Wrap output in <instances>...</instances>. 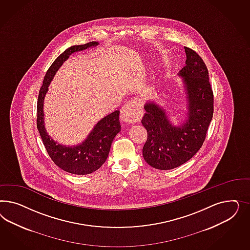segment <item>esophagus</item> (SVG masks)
I'll use <instances>...</instances> for the list:
<instances>
[{"instance_id":"34e87169","label":"esophagus","mask_w":250,"mask_h":250,"mask_svg":"<svg viewBox=\"0 0 250 250\" xmlns=\"http://www.w3.org/2000/svg\"><path fill=\"white\" fill-rule=\"evenodd\" d=\"M142 114L138 104L136 101H132L122 107L120 119L125 123H136L142 118Z\"/></svg>"}]
</instances>
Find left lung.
<instances>
[{
  "label": "left lung",
  "instance_id": "1",
  "mask_svg": "<svg viewBox=\"0 0 250 250\" xmlns=\"http://www.w3.org/2000/svg\"><path fill=\"white\" fill-rule=\"evenodd\" d=\"M186 66L179 75L183 79L188 104V119L181 126L167 119L166 110L154 102L144 105L142 125L147 132L143 157L150 166L167 170L181 166L202 147L213 114V93L203 59L184 46Z\"/></svg>",
  "mask_w": 250,
  "mask_h": 250
}]
</instances>
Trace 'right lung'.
Listing matches in <instances>:
<instances>
[{
	"label": "right lung",
	"instance_id": "right-lung-1",
	"mask_svg": "<svg viewBox=\"0 0 250 250\" xmlns=\"http://www.w3.org/2000/svg\"><path fill=\"white\" fill-rule=\"evenodd\" d=\"M98 44V42L92 41L84 45H72L61 54L47 69L43 85L38 93L37 126L43 144L54 163L72 174H90L103 166L109 155L114 136L121 130L119 122L120 112L114 111L100 120L82 144L76 146H66L55 142L45 131L43 111L44 98L48 90V85L63 62L67 61L71 54L96 46Z\"/></svg>",
	"mask_w": 250,
	"mask_h": 250
}]
</instances>
